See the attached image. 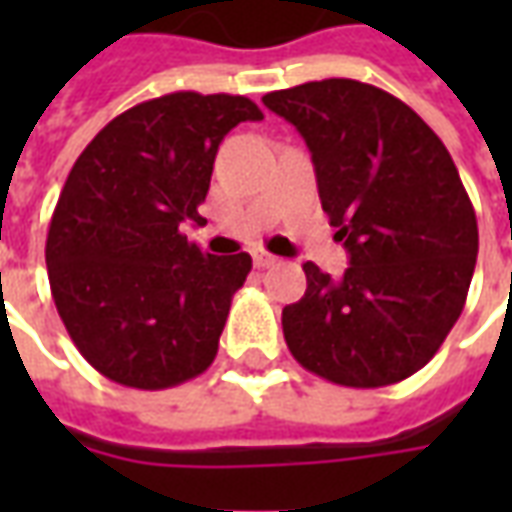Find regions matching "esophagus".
Here are the masks:
<instances>
[{
  "mask_svg": "<svg viewBox=\"0 0 512 512\" xmlns=\"http://www.w3.org/2000/svg\"><path fill=\"white\" fill-rule=\"evenodd\" d=\"M277 263H279V257L268 255V252H255V266L257 268H271V266H277Z\"/></svg>",
  "mask_w": 512,
  "mask_h": 512,
  "instance_id": "esophagus-1",
  "label": "esophagus"
}]
</instances>
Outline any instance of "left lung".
Returning a JSON list of instances; mask_svg holds the SVG:
<instances>
[{
    "mask_svg": "<svg viewBox=\"0 0 512 512\" xmlns=\"http://www.w3.org/2000/svg\"><path fill=\"white\" fill-rule=\"evenodd\" d=\"M310 147L318 194L351 266L343 279L304 263L307 293L282 310L301 367L376 389L414 376L461 318L477 216L452 156L395 95L323 79L263 95Z\"/></svg>",
    "mask_w": 512,
    "mask_h": 512,
    "instance_id": "8db88e82",
    "label": "left lung"
}]
</instances>
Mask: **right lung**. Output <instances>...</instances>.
Listing matches in <instances>:
<instances>
[{
    "mask_svg": "<svg viewBox=\"0 0 512 512\" xmlns=\"http://www.w3.org/2000/svg\"><path fill=\"white\" fill-rule=\"evenodd\" d=\"M263 120L244 95L169 93L106 123L62 186L46 238L51 296L73 345L109 381L169 389L205 373L252 257L208 255L202 222L216 150Z\"/></svg>",
    "mask_w": 512,
    "mask_h": 512,
    "instance_id": "obj_1",
    "label": "right lung"
}]
</instances>
